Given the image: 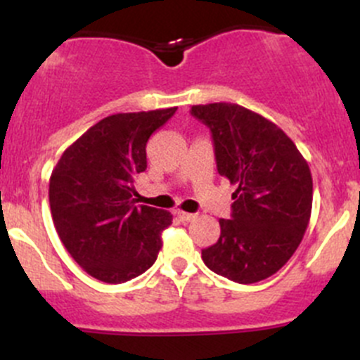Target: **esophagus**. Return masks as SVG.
<instances>
[{"mask_svg": "<svg viewBox=\"0 0 360 360\" xmlns=\"http://www.w3.org/2000/svg\"><path fill=\"white\" fill-rule=\"evenodd\" d=\"M177 216L183 223H190V221L197 219V214H190V212H183V210H177Z\"/></svg>", "mask_w": 360, "mask_h": 360, "instance_id": "1", "label": "esophagus"}]
</instances>
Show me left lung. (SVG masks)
Instances as JSON below:
<instances>
[{"label": "left lung", "instance_id": "obj_1", "mask_svg": "<svg viewBox=\"0 0 360 360\" xmlns=\"http://www.w3.org/2000/svg\"><path fill=\"white\" fill-rule=\"evenodd\" d=\"M212 134L217 172L237 184L230 219L202 250L214 274L254 284L277 274L300 245L311 214L307 160L274 122L238 104L191 106Z\"/></svg>", "mask_w": 360, "mask_h": 360}]
</instances>
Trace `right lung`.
<instances>
[{"instance_id": "add662e5", "label": "right lung", "mask_w": 360, "mask_h": 360, "mask_svg": "<svg viewBox=\"0 0 360 360\" xmlns=\"http://www.w3.org/2000/svg\"><path fill=\"white\" fill-rule=\"evenodd\" d=\"M177 108L118 112L90 127L63 153L49 198L64 248L89 275L122 284L153 266L172 214L137 205L134 181L146 144Z\"/></svg>"}]
</instances>
